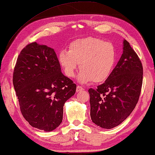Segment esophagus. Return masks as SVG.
Wrapping results in <instances>:
<instances>
[{"label": "esophagus", "mask_w": 155, "mask_h": 155, "mask_svg": "<svg viewBox=\"0 0 155 155\" xmlns=\"http://www.w3.org/2000/svg\"><path fill=\"white\" fill-rule=\"evenodd\" d=\"M83 90V88L81 86H80V85H77V92H80L81 90Z\"/></svg>", "instance_id": "1"}]
</instances>
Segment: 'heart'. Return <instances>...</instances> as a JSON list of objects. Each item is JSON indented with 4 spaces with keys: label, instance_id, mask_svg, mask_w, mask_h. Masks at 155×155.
<instances>
[{
    "label": "heart",
    "instance_id": "obj_1",
    "mask_svg": "<svg viewBox=\"0 0 155 155\" xmlns=\"http://www.w3.org/2000/svg\"><path fill=\"white\" fill-rule=\"evenodd\" d=\"M116 60L114 45L94 37L74 41L69 45L68 51H61L58 55L59 65L68 77L74 76L79 63L81 70L77 79L83 83L105 81L112 72Z\"/></svg>",
    "mask_w": 155,
    "mask_h": 155
}]
</instances>
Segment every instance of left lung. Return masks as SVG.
Wrapping results in <instances>:
<instances>
[{"label": "left lung", "instance_id": "obj_1", "mask_svg": "<svg viewBox=\"0 0 155 155\" xmlns=\"http://www.w3.org/2000/svg\"><path fill=\"white\" fill-rule=\"evenodd\" d=\"M123 54L107 80L97 89L88 90L90 117L93 123L105 129L119 126L133 111L143 83V66L126 40Z\"/></svg>", "mask_w": 155, "mask_h": 155}]
</instances>
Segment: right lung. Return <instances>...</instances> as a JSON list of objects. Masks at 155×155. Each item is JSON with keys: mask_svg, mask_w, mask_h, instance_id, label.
<instances>
[{"mask_svg": "<svg viewBox=\"0 0 155 155\" xmlns=\"http://www.w3.org/2000/svg\"><path fill=\"white\" fill-rule=\"evenodd\" d=\"M13 84L23 117L32 127L45 132L59 126L63 105L77 89L61 72L54 49L36 42L18 55Z\"/></svg>", "mask_w": 155, "mask_h": 155, "instance_id": "obj_1", "label": "right lung"}]
</instances>
